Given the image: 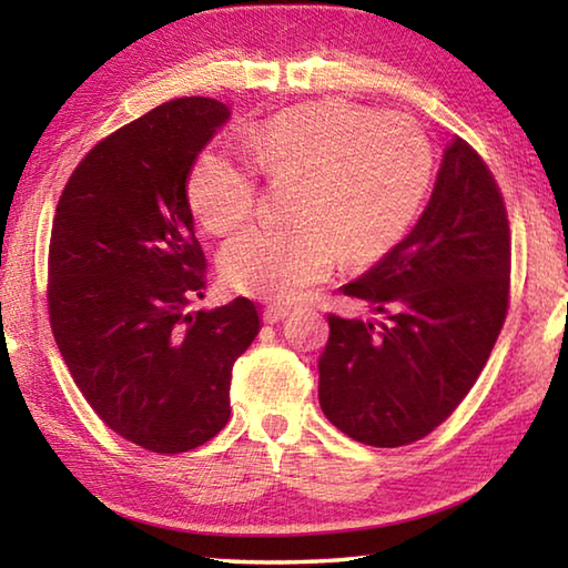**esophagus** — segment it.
I'll return each instance as SVG.
<instances>
[{
	"label": "esophagus",
	"instance_id": "esophagus-1",
	"mask_svg": "<svg viewBox=\"0 0 568 568\" xmlns=\"http://www.w3.org/2000/svg\"><path fill=\"white\" fill-rule=\"evenodd\" d=\"M285 315H287V307H283V305H267L265 311H263V321L265 323H281Z\"/></svg>",
	"mask_w": 568,
	"mask_h": 568
}]
</instances>
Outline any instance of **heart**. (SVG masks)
I'll return each mask as SVG.
<instances>
[{
	"label": "heart",
	"instance_id": "heart-1",
	"mask_svg": "<svg viewBox=\"0 0 568 568\" xmlns=\"http://www.w3.org/2000/svg\"><path fill=\"white\" fill-rule=\"evenodd\" d=\"M245 155L265 180L295 182L291 227H250L220 250L225 281L265 301H293L325 281L338 253L353 265L386 255L420 213L434 175V148L416 120L335 100L257 124ZM248 166L220 150L195 160L187 205L205 233L223 237L253 215L257 176Z\"/></svg>",
	"mask_w": 568,
	"mask_h": 568
}]
</instances>
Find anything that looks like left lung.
<instances>
[{"label": "left lung", "mask_w": 568, "mask_h": 568, "mask_svg": "<svg viewBox=\"0 0 568 568\" xmlns=\"http://www.w3.org/2000/svg\"><path fill=\"white\" fill-rule=\"evenodd\" d=\"M343 293L386 321L328 315L318 361L325 418L365 446L416 444L474 388L511 297L504 195L464 138L446 145L416 227Z\"/></svg>", "instance_id": "8db88e82"}]
</instances>
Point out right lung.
<instances>
[{
  "label": "right lung",
  "instance_id": "obj_1",
  "mask_svg": "<svg viewBox=\"0 0 568 568\" xmlns=\"http://www.w3.org/2000/svg\"><path fill=\"white\" fill-rule=\"evenodd\" d=\"M230 110L162 102L102 138L67 180L47 257V313L77 388L104 426L152 454L207 444L230 418L233 365L255 303L190 311L205 291L185 182Z\"/></svg>",
  "mask_w": 568,
  "mask_h": 568
}]
</instances>
